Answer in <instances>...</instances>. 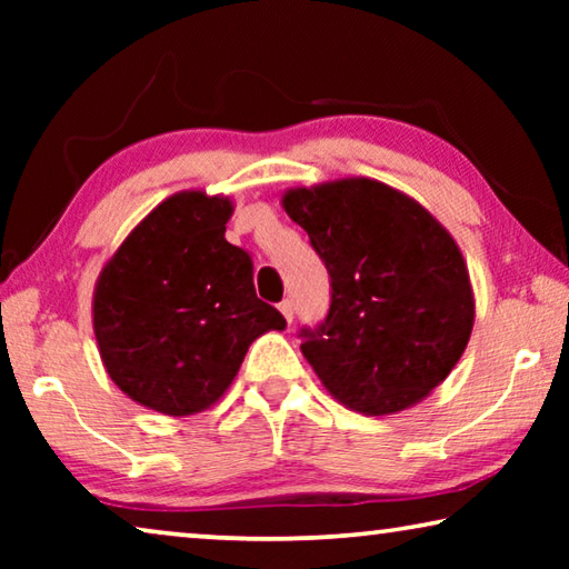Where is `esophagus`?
<instances>
[{"instance_id": "esophagus-1", "label": "esophagus", "mask_w": 569, "mask_h": 569, "mask_svg": "<svg viewBox=\"0 0 569 569\" xmlns=\"http://www.w3.org/2000/svg\"><path fill=\"white\" fill-rule=\"evenodd\" d=\"M278 308H281L283 319L291 323L293 321V301H291V298H286V301H281V306H278Z\"/></svg>"}]
</instances>
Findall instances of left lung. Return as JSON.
<instances>
[{
	"mask_svg": "<svg viewBox=\"0 0 569 569\" xmlns=\"http://www.w3.org/2000/svg\"><path fill=\"white\" fill-rule=\"evenodd\" d=\"M281 206L331 276V311L301 351L363 417L413 407L445 381L475 329V291L449 230L407 192L351 176L288 188Z\"/></svg>",
	"mask_w": 569,
	"mask_h": 569,
	"instance_id": "1",
	"label": "left lung"
}]
</instances>
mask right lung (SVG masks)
<instances>
[{
    "label": "right lung",
    "mask_w": 569,
    "mask_h": 569,
    "mask_svg": "<svg viewBox=\"0 0 569 569\" xmlns=\"http://www.w3.org/2000/svg\"><path fill=\"white\" fill-rule=\"evenodd\" d=\"M228 196L180 190L134 226L104 261L92 329L108 377L166 417L223 397L248 346L286 319L253 288V263L226 240Z\"/></svg>",
    "instance_id": "obj_1"
}]
</instances>
